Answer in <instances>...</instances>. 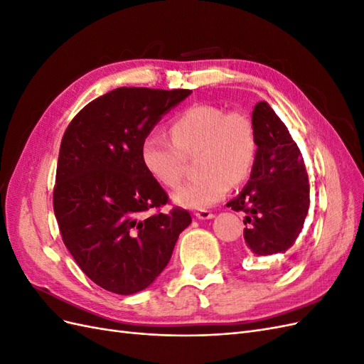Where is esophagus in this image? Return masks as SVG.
Returning a JSON list of instances; mask_svg holds the SVG:
<instances>
[{
	"label": "esophagus",
	"instance_id": "obj_1",
	"mask_svg": "<svg viewBox=\"0 0 364 364\" xmlns=\"http://www.w3.org/2000/svg\"><path fill=\"white\" fill-rule=\"evenodd\" d=\"M196 217L200 218V220H208V218H213L214 213L213 211H208V209H199V211L196 213Z\"/></svg>",
	"mask_w": 364,
	"mask_h": 364
}]
</instances>
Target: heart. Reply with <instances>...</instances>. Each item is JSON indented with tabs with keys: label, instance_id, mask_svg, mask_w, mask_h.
<instances>
[{
	"label": "heart",
	"instance_id": "heart-1",
	"mask_svg": "<svg viewBox=\"0 0 364 364\" xmlns=\"http://www.w3.org/2000/svg\"><path fill=\"white\" fill-rule=\"evenodd\" d=\"M171 139L149 134L141 142V161L159 183L174 188L185 174L186 159H196L200 174L179 186L174 200L185 208L215 205L230 185L246 182L258 158L255 123L245 111L197 103L183 109L170 124Z\"/></svg>",
	"mask_w": 364,
	"mask_h": 364
}]
</instances>
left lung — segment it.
<instances>
[{"mask_svg":"<svg viewBox=\"0 0 364 364\" xmlns=\"http://www.w3.org/2000/svg\"><path fill=\"white\" fill-rule=\"evenodd\" d=\"M252 119L258 136L257 164L243 191L226 206L246 213V255H278L301 234L310 183L299 147L270 105L259 102Z\"/></svg>","mask_w":364,"mask_h":364,"instance_id":"1","label":"left lung"}]
</instances>
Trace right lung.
<instances>
[{"mask_svg": "<svg viewBox=\"0 0 364 364\" xmlns=\"http://www.w3.org/2000/svg\"><path fill=\"white\" fill-rule=\"evenodd\" d=\"M191 90L117 87L65 130L53 190L60 235L87 278L117 294L144 290L191 223L141 161V142Z\"/></svg>", "mask_w": 364, "mask_h": 364, "instance_id": "1", "label": "right lung"}]
</instances>
